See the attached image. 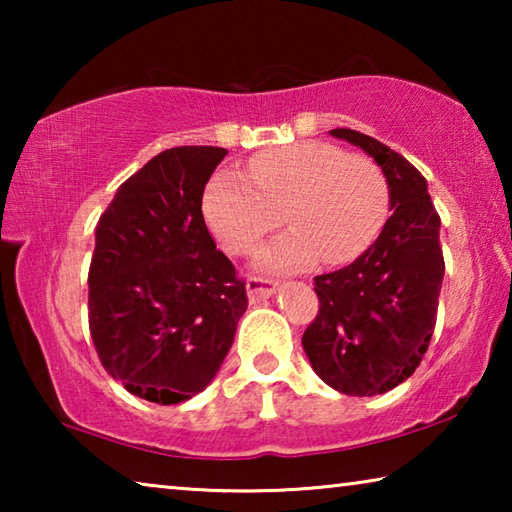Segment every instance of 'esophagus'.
Wrapping results in <instances>:
<instances>
[{"label":"esophagus","mask_w":512,"mask_h":512,"mask_svg":"<svg viewBox=\"0 0 512 512\" xmlns=\"http://www.w3.org/2000/svg\"><path fill=\"white\" fill-rule=\"evenodd\" d=\"M246 289H248V298L250 302H259L268 296H273L275 289H277V282L271 280V277H259L253 275L250 280L246 282Z\"/></svg>","instance_id":"1"}]
</instances>
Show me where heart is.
<instances>
[{
    "mask_svg": "<svg viewBox=\"0 0 512 512\" xmlns=\"http://www.w3.org/2000/svg\"><path fill=\"white\" fill-rule=\"evenodd\" d=\"M386 212L388 180L379 164L327 142L257 153L248 176L219 171L203 194L205 221L230 255L253 253L284 214L291 230L257 253L268 271H298L318 257L327 266L352 262L377 237Z\"/></svg>",
    "mask_w": 512,
    "mask_h": 512,
    "instance_id": "1",
    "label": "heart"
}]
</instances>
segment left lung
Listing matches in <instances>:
<instances>
[{
    "mask_svg": "<svg viewBox=\"0 0 512 512\" xmlns=\"http://www.w3.org/2000/svg\"><path fill=\"white\" fill-rule=\"evenodd\" d=\"M329 133L375 158L393 214L350 266L314 277L318 314L302 348L327 386L370 397L409 379L429 348L445 275L440 216L427 180L404 155L352 128Z\"/></svg>",
    "mask_w": 512,
    "mask_h": 512,
    "instance_id": "1",
    "label": "left lung"
}]
</instances>
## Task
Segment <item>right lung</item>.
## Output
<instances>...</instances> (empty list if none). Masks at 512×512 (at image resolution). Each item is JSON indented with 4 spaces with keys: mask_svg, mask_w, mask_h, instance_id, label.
Instances as JSON below:
<instances>
[{
    "mask_svg": "<svg viewBox=\"0 0 512 512\" xmlns=\"http://www.w3.org/2000/svg\"><path fill=\"white\" fill-rule=\"evenodd\" d=\"M219 146H176L121 183L97 223L88 320L101 366L162 406L214 379L248 307L246 280L216 248L203 192Z\"/></svg>",
    "mask_w": 512,
    "mask_h": 512,
    "instance_id": "add662e5",
    "label": "right lung"
}]
</instances>
